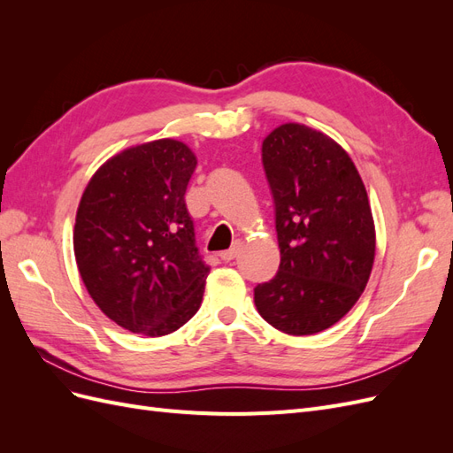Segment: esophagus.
<instances>
[{
  "label": "esophagus",
  "mask_w": 453,
  "mask_h": 453,
  "mask_svg": "<svg viewBox=\"0 0 453 453\" xmlns=\"http://www.w3.org/2000/svg\"><path fill=\"white\" fill-rule=\"evenodd\" d=\"M238 250H240V245L238 243H234L232 245L230 250H226V251H221V260H225V263H230V260H234L236 258V255H238Z\"/></svg>",
  "instance_id": "esophagus-1"
}]
</instances>
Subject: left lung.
<instances>
[{"label":"left lung","mask_w":453,"mask_h":453,"mask_svg":"<svg viewBox=\"0 0 453 453\" xmlns=\"http://www.w3.org/2000/svg\"><path fill=\"white\" fill-rule=\"evenodd\" d=\"M263 166L276 205L280 270L255 287V306L293 336L321 333L357 303L376 253L366 188L349 155L298 122L272 130Z\"/></svg>","instance_id":"8db88e82"}]
</instances>
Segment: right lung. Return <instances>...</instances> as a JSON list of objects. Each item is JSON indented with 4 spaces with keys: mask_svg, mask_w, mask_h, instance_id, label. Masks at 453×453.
I'll use <instances>...</instances> for the list:
<instances>
[{
    "mask_svg": "<svg viewBox=\"0 0 453 453\" xmlns=\"http://www.w3.org/2000/svg\"><path fill=\"white\" fill-rule=\"evenodd\" d=\"M196 157L183 142L120 150L81 196L73 251L88 295L119 326L164 336L202 304L210 266L185 203Z\"/></svg>",
    "mask_w": 453,
    "mask_h": 453,
    "instance_id": "1",
    "label": "right lung"
}]
</instances>
